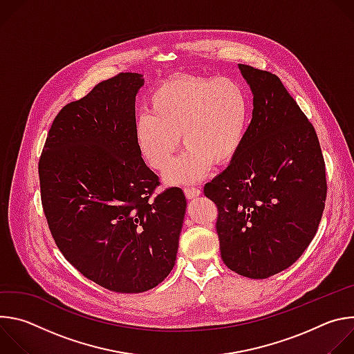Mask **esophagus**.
Returning <instances> with one entry per match:
<instances>
[{
    "label": "esophagus",
    "instance_id": "34e87169",
    "mask_svg": "<svg viewBox=\"0 0 354 354\" xmlns=\"http://www.w3.org/2000/svg\"><path fill=\"white\" fill-rule=\"evenodd\" d=\"M183 192H185L186 198H189V200H192V198L200 196V193H201V190H200V189H196V187H185Z\"/></svg>",
    "mask_w": 354,
    "mask_h": 354
}]
</instances>
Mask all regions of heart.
<instances>
[{
    "instance_id": "1",
    "label": "heart",
    "mask_w": 354,
    "mask_h": 354,
    "mask_svg": "<svg viewBox=\"0 0 354 354\" xmlns=\"http://www.w3.org/2000/svg\"><path fill=\"white\" fill-rule=\"evenodd\" d=\"M249 119L248 93L236 80L180 74L157 86L149 115L137 120L134 137L151 169L170 172L169 185H193L203 180L214 164L227 167L235 160ZM180 138L188 149L174 167Z\"/></svg>"
}]
</instances>
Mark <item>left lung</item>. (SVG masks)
I'll list each match as a JSON object with an SVG mask.
<instances>
[{"label": "left lung", "mask_w": 354, "mask_h": 354, "mask_svg": "<svg viewBox=\"0 0 354 354\" xmlns=\"http://www.w3.org/2000/svg\"><path fill=\"white\" fill-rule=\"evenodd\" d=\"M254 95L235 160L205 186L218 209L221 259L232 272L268 279L290 268L314 239L326 198L314 126L280 78L238 64Z\"/></svg>", "instance_id": "8db88e82"}]
</instances>
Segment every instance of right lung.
Wrapping results in <instances>:
<instances>
[{
  "label": "right lung",
  "mask_w": 354,
  "mask_h": 354,
  "mask_svg": "<svg viewBox=\"0 0 354 354\" xmlns=\"http://www.w3.org/2000/svg\"><path fill=\"white\" fill-rule=\"evenodd\" d=\"M137 73H120L66 105L39 161L41 205L64 258L116 292L154 288L175 266L186 198L160 185L136 144Z\"/></svg>",
  "instance_id": "obj_1"
}]
</instances>
